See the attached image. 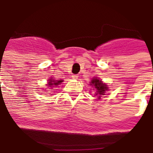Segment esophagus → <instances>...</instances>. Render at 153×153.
<instances>
[{
    "mask_svg": "<svg viewBox=\"0 0 153 153\" xmlns=\"http://www.w3.org/2000/svg\"><path fill=\"white\" fill-rule=\"evenodd\" d=\"M72 79H78V75H77V74H73V75H72Z\"/></svg>",
    "mask_w": 153,
    "mask_h": 153,
    "instance_id": "34e87169",
    "label": "esophagus"
}]
</instances>
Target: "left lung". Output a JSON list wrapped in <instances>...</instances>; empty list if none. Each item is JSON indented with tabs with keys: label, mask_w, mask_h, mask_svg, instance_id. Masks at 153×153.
Returning a JSON list of instances; mask_svg holds the SVG:
<instances>
[{
	"label": "left lung",
	"mask_w": 153,
	"mask_h": 153,
	"mask_svg": "<svg viewBox=\"0 0 153 153\" xmlns=\"http://www.w3.org/2000/svg\"><path fill=\"white\" fill-rule=\"evenodd\" d=\"M91 85H93L96 89V95H98L99 98H101V95H105V92L108 90V87L105 83H102V81L98 79L95 78L91 80Z\"/></svg>",
	"instance_id": "obj_1"
}]
</instances>
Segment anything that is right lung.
Wrapping results in <instances>:
<instances>
[{
  "mask_svg": "<svg viewBox=\"0 0 153 153\" xmlns=\"http://www.w3.org/2000/svg\"><path fill=\"white\" fill-rule=\"evenodd\" d=\"M63 80L62 79H60V80H55V79H48V86H50L51 88H53L54 86H58V85H59L61 82H62ZM51 90H54V89H51Z\"/></svg>",
  "mask_w": 153,
  "mask_h": 153,
  "instance_id": "add662e5",
  "label": "right lung"
}]
</instances>
